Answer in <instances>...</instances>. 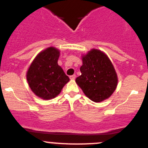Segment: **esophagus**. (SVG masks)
<instances>
[{
  "label": "esophagus",
  "instance_id": "1",
  "mask_svg": "<svg viewBox=\"0 0 148 148\" xmlns=\"http://www.w3.org/2000/svg\"><path fill=\"white\" fill-rule=\"evenodd\" d=\"M69 78H70V79L71 80H74V79H75V78H76V75H71V76H70V77H69Z\"/></svg>",
  "mask_w": 148,
  "mask_h": 148
}]
</instances>
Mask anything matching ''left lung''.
Returning a JSON list of instances; mask_svg holds the SVG:
<instances>
[{
    "label": "left lung",
    "mask_w": 148,
    "mask_h": 148,
    "mask_svg": "<svg viewBox=\"0 0 148 148\" xmlns=\"http://www.w3.org/2000/svg\"><path fill=\"white\" fill-rule=\"evenodd\" d=\"M82 59V75L76 79L77 85L95 103L108 99L118 84L117 74L110 58L104 52L92 48Z\"/></svg>",
    "instance_id": "1"
}]
</instances>
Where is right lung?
Instances as JSON below:
<instances>
[{"label": "right lung", "instance_id": "obj_1", "mask_svg": "<svg viewBox=\"0 0 148 148\" xmlns=\"http://www.w3.org/2000/svg\"><path fill=\"white\" fill-rule=\"evenodd\" d=\"M60 55L58 48L48 47L36 56L27 70L29 86L36 96L43 100L56 98L69 82V78L58 64Z\"/></svg>", "mask_w": 148, "mask_h": 148}]
</instances>
